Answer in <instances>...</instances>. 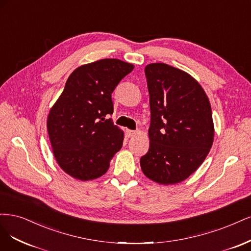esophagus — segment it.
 <instances>
[{"mask_svg":"<svg viewBox=\"0 0 251 251\" xmlns=\"http://www.w3.org/2000/svg\"><path fill=\"white\" fill-rule=\"evenodd\" d=\"M126 133H127V136H128V137H130V136L135 135V134H136V131H134V130H127Z\"/></svg>","mask_w":251,"mask_h":251,"instance_id":"esophagus-1","label":"esophagus"}]
</instances>
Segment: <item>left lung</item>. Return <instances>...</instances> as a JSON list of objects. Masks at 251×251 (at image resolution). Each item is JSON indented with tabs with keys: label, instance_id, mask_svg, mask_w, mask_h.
<instances>
[{
	"label": "left lung",
	"instance_id": "8db88e82",
	"mask_svg": "<svg viewBox=\"0 0 251 251\" xmlns=\"http://www.w3.org/2000/svg\"><path fill=\"white\" fill-rule=\"evenodd\" d=\"M145 75L151 121L142 171L161 184L180 182L203 163L213 145L211 104L201 85L179 69L150 63Z\"/></svg>",
	"mask_w": 251,
	"mask_h": 251
}]
</instances>
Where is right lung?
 <instances>
[{
    "label": "right lung",
    "mask_w": 251,
    "mask_h": 251,
    "mask_svg": "<svg viewBox=\"0 0 251 251\" xmlns=\"http://www.w3.org/2000/svg\"><path fill=\"white\" fill-rule=\"evenodd\" d=\"M120 59H101L77 68L48 117L54 156L64 172L80 180L106 173L122 148L124 134L111 119V94L133 70Z\"/></svg>",
    "instance_id": "1"
}]
</instances>
